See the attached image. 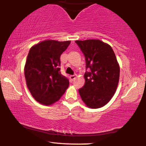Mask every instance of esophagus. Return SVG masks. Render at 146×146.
Instances as JSON below:
<instances>
[{
  "label": "esophagus",
  "instance_id": "esophagus-1",
  "mask_svg": "<svg viewBox=\"0 0 146 146\" xmlns=\"http://www.w3.org/2000/svg\"><path fill=\"white\" fill-rule=\"evenodd\" d=\"M76 77H77V75H71V76L69 77L70 81H71V82H73V80H74L76 78Z\"/></svg>",
  "mask_w": 146,
  "mask_h": 146
}]
</instances>
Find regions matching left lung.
I'll list each match as a JSON object with an SVG mask.
<instances>
[{"mask_svg": "<svg viewBox=\"0 0 146 146\" xmlns=\"http://www.w3.org/2000/svg\"><path fill=\"white\" fill-rule=\"evenodd\" d=\"M85 56V84L79 90L80 97L90 108H99L108 103L116 92L120 67L113 48L100 40H77Z\"/></svg>", "mask_w": 146, "mask_h": 146, "instance_id": "left-lung-1", "label": "left lung"}]
</instances>
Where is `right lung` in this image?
I'll return each mask as SVG.
<instances>
[{
	"instance_id": "obj_1",
	"label": "right lung",
	"mask_w": 146,
	"mask_h": 146,
	"mask_svg": "<svg viewBox=\"0 0 146 146\" xmlns=\"http://www.w3.org/2000/svg\"><path fill=\"white\" fill-rule=\"evenodd\" d=\"M71 41L46 40L30 48L24 73L27 86L40 104L50 106L67 89L69 81L60 73V56Z\"/></svg>"
}]
</instances>
